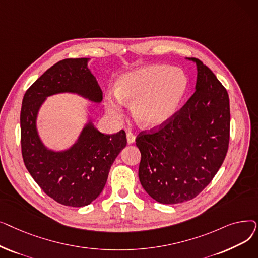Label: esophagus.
Segmentation results:
<instances>
[{"mask_svg": "<svg viewBox=\"0 0 258 258\" xmlns=\"http://www.w3.org/2000/svg\"><path fill=\"white\" fill-rule=\"evenodd\" d=\"M126 140H127L128 144H133L135 142V140H136V137H135L131 132H127L126 133Z\"/></svg>", "mask_w": 258, "mask_h": 258, "instance_id": "1", "label": "esophagus"}]
</instances>
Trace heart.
<instances>
[{"instance_id": "obj_1", "label": "heart", "mask_w": 258, "mask_h": 258, "mask_svg": "<svg viewBox=\"0 0 258 258\" xmlns=\"http://www.w3.org/2000/svg\"><path fill=\"white\" fill-rule=\"evenodd\" d=\"M188 78L179 68L150 64L121 75L116 92L107 94L105 111L121 119L125 103L133 104L134 117L147 128L165 124L175 114L186 96Z\"/></svg>"}]
</instances>
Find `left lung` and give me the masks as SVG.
I'll use <instances>...</instances> for the list:
<instances>
[{
  "instance_id": "1",
  "label": "left lung",
  "mask_w": 258,
  "mask_h": 258,
  "mask_svg": "<svg viewBox=\"0 0 258 258\" xmlns=\"http://www.w3.org/2000/svg\"><path fill=\"white\" fill-rule=\"evenodd\" d=\"M186 59L197 64L196 92L165 124L136 139L140 183L161 204L196 198L219 171L228 151V93L207 66Z\"/></svg>"
}]
</instances>
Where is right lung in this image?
Returning a JSON list of instances; mask_svg holds the SVG:
<instances>
[{
    "label": "right lung",
    "mask_w": 258,
    "mask_h": 258,
    "mask_svg": "<svg viewBox=\"0 0 258 258\" xmlns=\"http://www.w3.org/2000/svg\"><path fill=\"white\" fill-rule=\"evenodd\" d=\"M90 58H69L48 69L24 95L21 110V144L26 168L44 192L59 204L84 207L103 190L108 171L126 146L125 132L104 135L90 115L75 142L62 151L47 147L40 139L37 117L46 99L75 94L100 103L102 91L88 67Z\"/></svg>",
    "instance_id": "1"
}]
</instances>
